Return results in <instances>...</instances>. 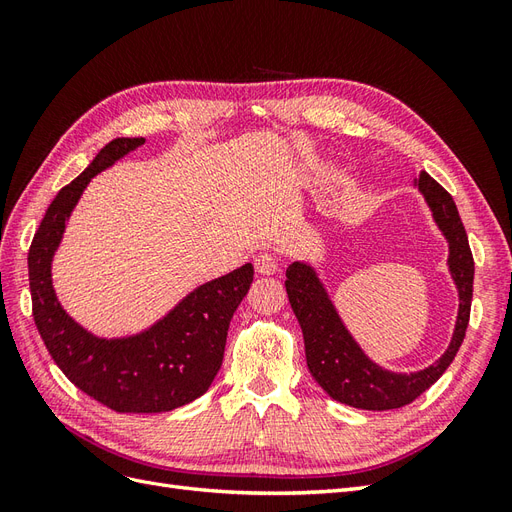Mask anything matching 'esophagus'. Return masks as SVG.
I'll return each mask as SVG.
<instances>
[{"label": "esophagus", "mask_w": 512, "mask_h": 512, "mask_svg": "<svg viewBox=\"0 0 512 512\" xmlns=\"http://www.w3.org/2000/svg\"><path fill=\"white\" fill-rule=\"evenodd\" d=\"M254 267L260 275H273L277 273V269H280V260H277V256L271 252H260L254 258Z\"/></svg>", "instance_id": "esophagus-1"}]
</instances>
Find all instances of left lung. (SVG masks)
Listing matches in <instances>:
<instances>
[{
  "instance_id": "obj_1",
  "label": "left lung",
  "mask_w": 512,
  "mask_h": 512,
  "mask_svg": "<svg viewBox=\"0 0 512 512\" xmlns=\"http://www.w3.org/2000/svg\"><path fill=\"white\" fill-rule=\"evenodd\" d=\"M414 185L425 196L433 220L448 241V271L459 292L451 344L433 365L412 374L380 367L354 342L316 269L299 260L286 269L288 301L301 324L309 371L329 397L359 410H393L423 395L453 363L470 322L474 258L455 200L427 173L418 175Z\"/></svg>"
}]
</instances>
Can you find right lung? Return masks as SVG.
Segmentation results:
<instances>
[{"instance_id":"add662e5","label":"right lung","mask_w":512,"mask_h":512,"mask_svg":"<svg viewBox=\"0 0 512 512\" xmlns=\"http://www.w3.org/2000/svg\"><path fill=\"white\" fill-rule=\"evenodd\" d=\"M145 138H115L83 173L61 188L29 247V290L42 342L66 378L115 412L153 414L190 404L218 376L232 314L254 280L252 262L194 288L149 329L128 337H98L64 307L51 265L66 222L89 181Z\"/></svg>"}]
</instances>
